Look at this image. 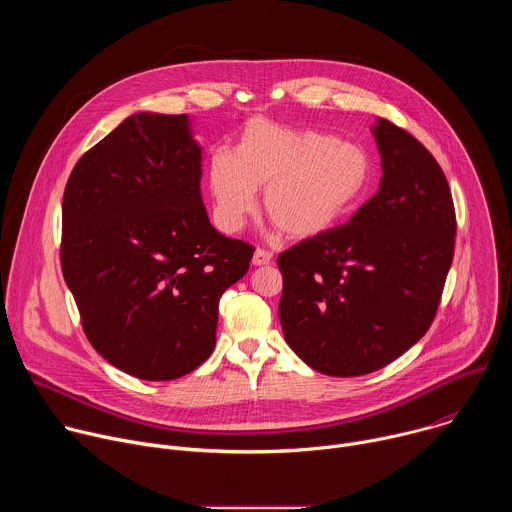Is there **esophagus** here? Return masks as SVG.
<instances>
[{
  "label": "esophagus",
  "instance_id": "34e87169",
  "mask_svg": "<svg viewBox=\"0 0 512 512\" xmlns=\"http://www.w3.org/2000/svg\"><path fill=\"white\" fill-rule=\"evenodd\" d=\"M271 259H273V255H271L269 251H265V249H257V251L253 253V265H257V267L269 265Z\"/></svg>",
  "mask_w": 512,
  "mask_h": 512
}]
</instances>
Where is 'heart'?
I'll return each instance as SVG.
<instances>
[{
  "label": "heart",
  "mask_w": 512,
  "mask_h": 512,
  "mask_svg": "<svg viewBox=\"0 0 512 512\" xmlns=\"http://www.w3.org/2000/svg\"><path fill=\"white\" fill-rule=\"evenodd\" d=\"M214 221L227 233L243 227L263 190L265 212L291 239H312L367 194L373 162L360 145L324 131L251 119L233 154L216 150L206 168Z\"/></svg>",
  "instance_id": "1"
}]
</instances>
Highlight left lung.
<instances>
[{
  "label": "left lung",
  "mask_w": 512,
  "mask_h": 512,
  "mask_svg": "<svg viewBox=\"0 0 512 512\" xmlns=\"http://www.w3.org/2000/svg\"><path fill=\"white\" fill-rule=\"evenodd\" d=\"M381 184L342 227L277 257L279 322L308 367L330 377L383 369L431 326L454 257L456 212L435 158L377 119Z\"/></svg>",
  "instance_id": "8db88e82"
}]
</instances>
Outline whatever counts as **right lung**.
I'll list each match as a JSON object with an SVG mask.
<instances>
[{
    "label": "right lung",
    "mask_w": 512,
    "mask_h": 512,
    "mask_svg": "<svg viewBox=\"0 0 512 512\" xmlns=\"http://www.w3.org/2000/svg\"><path fill=\"white\" fill-rule=\"evenodd\" d=\"M188 115L133 113L72 170L60 263L93 348L143 381L188 375L216 344L218 300L253 247L218 233Z\"/></svg>",
    "instance_id": "obj_1"
}]
</instances>
